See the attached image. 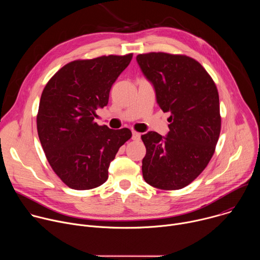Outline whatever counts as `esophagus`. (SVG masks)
<instances>
[{
    "label": "esophagus",
    "mask_w": 260,
    "mask_h": 260,
    "mask_svg": "<svg viewBox=\"0 0 260 260\" xmlns=\"http://www.w3.org/2000/svg\"><path fill=\"white\" fill-rule=\"evenodd\" d=\"M132 139L135 140V141H139V140L141 139V134L134 131V132H133V137H132Z\"/></svg>",
    "instance_id": "esophagus-1"
}]
</instances>
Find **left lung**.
Listing matches in <instances>:
<instances>
[{
    "label": "left lung",
    "mask_w": 260,
    "mask_h": 260,
    "mask_svg": "<svg viewBox=\"0 0 260 260\" xmlns=\"http://www.w3.org/2000/svg\"><path fill=\"white\" fill-rule=\"evenodd\" d=\"M156 101L171 116L167 137L155 132L142 135L146 155L144 180L164 190L181 189L208 166L219 139L221 116L215 82L196 59L166 52L137 55Z\"/></svg>",
    "instance_id": "obj_1"
}]
</instances>
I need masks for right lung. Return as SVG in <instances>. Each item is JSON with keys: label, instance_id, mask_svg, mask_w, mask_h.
<instances>
[{"label": "right lung", "instance_id": "add662e5", "mask_svg": "<svg viewBox=\"0 0 260 260\" xmlns=\"http://www.w3.org/2000/svg\"><path fill=\"white\" fill-rule=\"evenodd\" d=\"M133 53L77 59L59 69L43 89L37 129L53 172L72 189L87 190L108 179L110 162L132 138L128 128L94 122L95 110L129 64Z\"/></svg>", "mask_w": 260, "mask_h": 260}]
</instances>
